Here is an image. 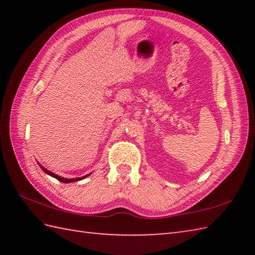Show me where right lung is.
I'll use <instances>...</instances> for the list:
<instances>
[{"label": "right lung", "mask_w": 255, "mask_h": 255, "mask_svg": "<svg viewBox=\"0 0 255 255\" xmlns=\"http://www.w3.org/2000/svg\"><path fill=\"white\" fill-rule=\"evenodd\" d=\"M40 167H41V169H42V171H44V172H46V173H47V174H49L50 176H52V177L57 178L58 181H60V182H62V183H71V182H77V181H81V180H83V178H85L86 176H89V175H85L84 177H78V178H64V177L59 176V175H56L55 173H51L50 171H48L47 169H45L44 166H41V165H40Z\"/></svg>", "instance_id": "add662e5"}]
</instances>
